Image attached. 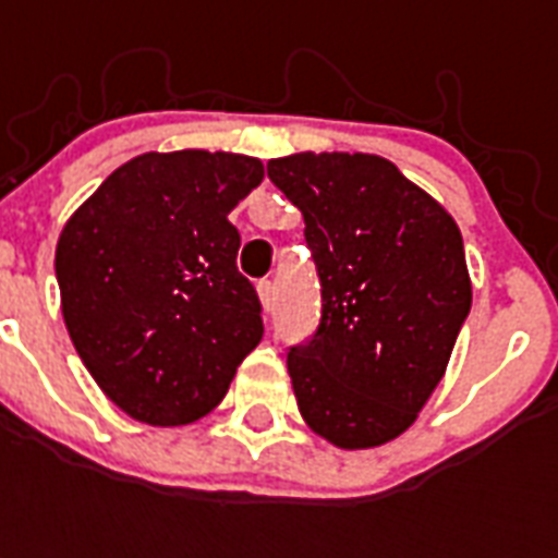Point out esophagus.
I'll use <instances>...</instances> for the list:
<instances>
[{
	"label": "esophagus",
	"instance_id": "esophagus-1",
	"mask_svg": "<svg viewBox=\"0 0 558 558\" xmlns=\"http://www.w3.org/2000/svg\"><path fill=\"white\" fill-rule=\"evenodd\" d=\"M257 298H260L263 313H271L275 310V283L271 280H260L257 283Z\"/></svg>",
	"mask_w": 558,
	"mask_h": 558
}]
</instances>
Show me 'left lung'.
I'll return each mask as SVG.
<instances>
[{"instance_id": "obj_1", "label": "left lung", "mask_w": 558, "mask_h": 558, "mask_svg": "<svg viewBox=\"0 0 558 558\" xmlns=\"http://www.w3.org/2000/svg\"><path fill=\"white\" fill-rule=\"evenodd\" d=\"M269 179L304 214L322 327L287 367L298 411L336 449H376L416 423L472 306L458 222L381 156L295 153Z\"/></svg>"}]
</instances>
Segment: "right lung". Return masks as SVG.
<instances>
[{
  "label": "right lung",
  "instance_id": "add662e5",
  "mask_svg": "<svg viewBox=\"0 0 558 558\" xmlns=\"http://www.w3.org/2000/svg\"><path fill=\"white\" fill-rule=\"evenodd\" d=\"M263 182L240 153H142L65 219L54 269L77 356L126 416L199 423L263 339L236 271V202Z\"/></svg>",
  "mask_w": 558,
  "mask_h": 558
}]
</instances>
